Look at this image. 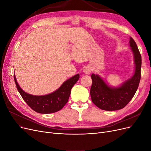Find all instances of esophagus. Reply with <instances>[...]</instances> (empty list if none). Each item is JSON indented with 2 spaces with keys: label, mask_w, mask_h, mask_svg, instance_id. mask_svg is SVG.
I'll return each instance as SVG.
<instances>
[{
  "label": "esophagus",
  "mask_w": 151,
  "mask_h": 151,
  "mask_svg": "<svg viewBox=\"0 0 151 151\" xmlns=\"http://www.w3.org/2000/svg\"><path fill=\"white\" fill-rule=\"evenodd\" d=\"M91 72V70L89 67H86L84 69V72L86 74H89Z\"/></svg>",
  "instance_id": "34e87169"
}]
</instances>
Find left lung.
<instances>
[{"instance_id": "8db88e82", "label": "left lung", "mask_w": 151, "mask_h": 151, "mask_svg": "<svg viewBox=\"0 0 151 151\" xmlns=\"http://www.w3.org/2000/svg\"><path fill=\"white\" fill-rule=\"evenodd\" d=\"M130 47L134 53L135 72L130 79L117 88L108 86L98 74H92V86L90 90L91 99L99 108L115 111L124 108L134 97L140 81L141 55L136 43L130 38Z\"/></svg>"}]
</instances>
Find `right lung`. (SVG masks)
I'll return each instance as SVG.
<instances>
[{"label": "right lung", "instance_id": "1", "mask_svg": "<svg viewBox=\"0 0 151 151\" xmlns=\"http://www.w3.org/2000/svg\"><path fill=\"white\" fill-rule=\"evenodd\" d=\"M14 79L18 91L28 106L36 112L48 114L60 110L65 106L69 98L73 86L79 79V74H76L65 81L54 92L43 96H34L26 93L18 84L15 75H14Z\"/></svg>", "mask_w": 151, "mask_h": 151}]
</instances>
